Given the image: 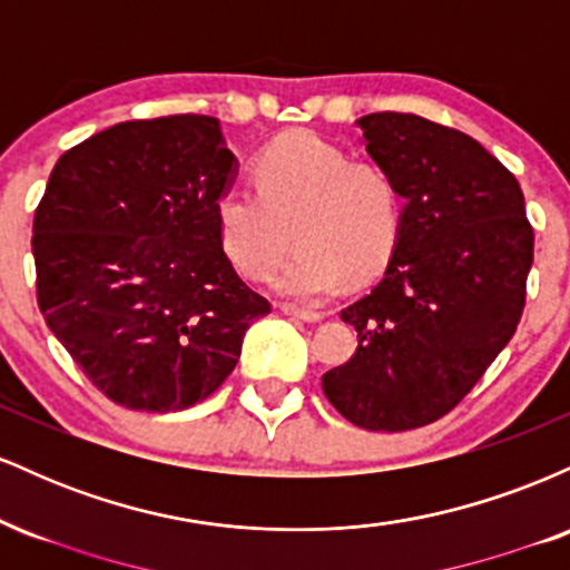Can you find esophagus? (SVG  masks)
Segmentation results:
<instances>
[{"instance_id":"esophagus-1","label":"esophagus","mask_w":570,"mask_h":570,"mask_svg":"<svg viewBox=\"0 0 570 570\" xmlns=\"http://www.w3.org/2000/svg\"><path fill=\"white\" fill-rule=\"evenodd\" d=\"M281 313H284V316L299 318V322H307V324H316L324 318V313L307 311V307H297V305H281Z\"/></svg>"}]
</instances>
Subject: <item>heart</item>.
I'll use <instances>...</instances> for the list:
<instances>
[{"label": "heart", "mask_w": 570, "mask_h": 570, "mask_svg": "<svg viewBox=\"0 0 570 570\" xmlns=\"http://www.w3.org/2000/svg\"><path fill=\"white\" fill-rule=\"evenodd\" d=\"M252 189L227 185L214 200L219 244L235 271L271 276L278 294L322 303L345 278L367 284L394 259L404 233V193L389 168L351 160L316 136H286L252 163Z\"/></svg>", "instance_id": "obj_1"}]
</instances>
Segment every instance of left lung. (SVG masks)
<instances>
[{"instance_id": "8db88e82", "label": "left lung", "mask_w": 570, "mask_h": 570, "mask_svg": "<svg viewBox=\"0 0 570 570\" xmlns=\"http://www.w3.org/2000/svg\"><path fill=\"white\" fill-rule=\"evenodd\" d=\"M358 126L407 198L404 233L381 284L340 313L358 348L322 389L353 426L407 431L448 415L512 340L533 227L520 181L472 136L402 112Z\"/></svg>"}]
</instances>
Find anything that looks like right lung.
<instances>
[{"label": "right lung", "instance_id": "obj_1", "mask_svg": "<svg viewBox=\"0 0 570 570\" xmlns=\"http://www.w3.org/2000/svg\"><path fill=\"white\" fill-rule=\"evenodd\" d=\"M233 171L208 115L117 122L58 158L35 212L37 303L115 404L203 402L271 313L219 244L214 200Z\"/></svg>", "mask_w": 570, "mask_h": 570}]
</instances>
